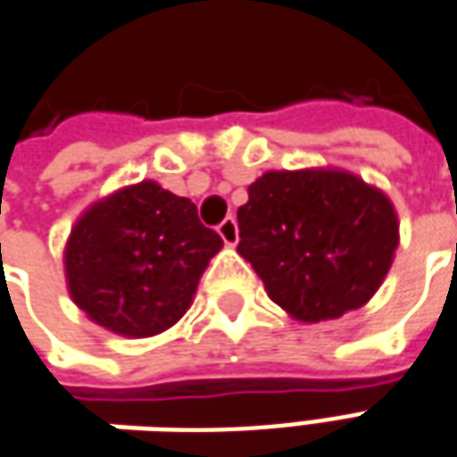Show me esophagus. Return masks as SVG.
<instances>
[{
	"label": "esophagus",
	"instance_id": "34e87169",
	"mask_svg": "<svg viewBox=\"0 0 457 457\" xmlns=\"http://www.w3.org/2000/svg\"><path fill=\"white\" fill-rule=\"evenodd\" d=\"M217 232H220V237L225 240V245H237V240H240V235H237V222H235V217H225V220L220 222V228H217Z\"/></svg>",
	"mask_w": 457,
	"mask_h": 457
}]
</instances>
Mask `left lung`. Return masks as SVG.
Returning <instances> with one entry per match:
<instances>
[{
  "instance_id": "1",
  "label": "left lung",
  "mask_w": 457,
  "mask_h": 457,
  "mask_svg": "<svg viewBox=\"0 0 457 457\" xmlns=\"http://www.w3.org/2000/svg\"><path fill=\"white\" fill-rule=\"evenodd\" d=\"M237 210L243 255L265 291L298 321H328L364 306L400 243L392 202L326 169L268 171Z\"/></svg>"
}]
</instances>
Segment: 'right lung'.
<instances>
[{
    "mask_svg": "<svg viewBox=\"0 0 457 457\" xmlns=\"http://www.w3.org/2000/svg\"><path fill=\"white\" fill-rule=\"evenodd\" d=\"M222 237L187 197L156 181L93 204L71 232L65 273L72 301L103 328L154 337L179 321Z\"/></svg>",
    "mask_w": 457,
    "mask_h": 457,
    "instance_id": "obj_1",
    "label": "right lung"
}]
</instances>
